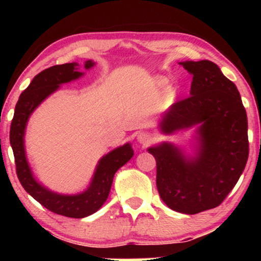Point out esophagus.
I'll return each mask as SVG.
<instances>
[{"instance_id": "obj_1", "label": "esophagus", "mask_w": 261, "mask_h": 261, "mask_svg": "<svg viewBox=\"0 0 261 261\" xmlns=\"http://www.w3.org/2000/svg\"><path fill=\"white\" fill-rule=\"evenodd\" d=\"M137 141H139L141 145L143 146L148 145V143L152 141V135L149 133H145V131H142V133L137 135Z\"/></svg>"}]
</instances>
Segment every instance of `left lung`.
Wrapping results in <instances>:
<instances>
[{"instance_id": "8db88e82", "label": "left lung", "mask_w": 261, "mask_h": 261, "mask_svg": "<svg viewBox=\"0 0 261 261\" xmlns=\"http://www.w3.org/2000/svg\"><path fill=\"white\" fill-rule=\"evenodd\" d=\"M193 74L190 97L172 104L161 121L164 134L197 127V147L188 157L172 143L148 152L157 162V189L166 205L195 215L221 205L238 181L249 154L248 119L241 94L208 60L180 62Z\"/></svg>"}]
</instances>
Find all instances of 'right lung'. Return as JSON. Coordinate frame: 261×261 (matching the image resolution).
<instances>
[{
    "instance_id": "obj_1",
    "label": "right lung",
    "mask_w": 261,
    "mask_h": 261,
    "mask_svg": "<svg viewBox=\"0 0 261 261\" xmlns=\"http://www.w3.org/2000/svg\"><path fill=\"white\" fill-rule=\"evenodd\" d=\"M93 66L94 62L91 60L86 61L85 67L87 70ZM77 70L79 64L76 62L56 65L41 71L33 79L31 85L20 94L16 104L11 124L10 142L13 149L17 176L27 193L54 214L83 218L98 211L107 201L114 174L134 155V149L130 143L115 148L104 155L98 163L91 185L86 191L77 195H61L39 184L33 176L24 149V131L31 114L45 98L55 92L60 85L80 79L83 73Z\"/></svg>"
}]
</instances>
